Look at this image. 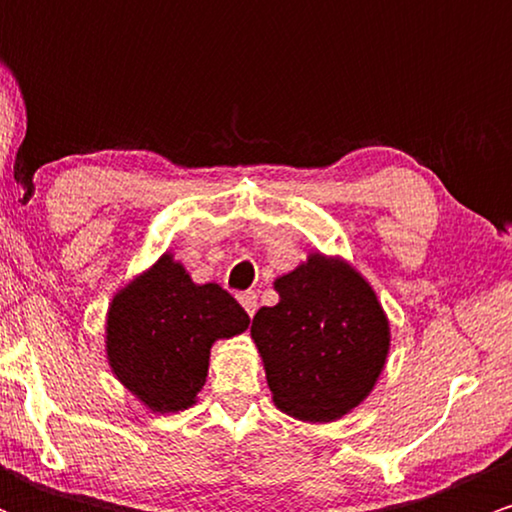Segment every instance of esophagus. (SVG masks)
Wrapping results in <instances>:
<instances>
[{
	"label": "esophagus",
	"mask_w": 512,
	"mask_h": 512,
	"mask_svg": "<svg viewBox=\"0 0 512 512\" xmlns=\"http://www.w3.org/2000/svg\"><path fill=\"white\" fill-rule=\"evenodd\" d=\"M238 301H240V305H243V308H245V313H248L250 317L255 315V310H257V293H255V291L240 293Z\"/></svg>",
	"instance_id": "1"
}]
</instances>
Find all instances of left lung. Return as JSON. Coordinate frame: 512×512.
I'll return each instance as SVG.
<instances>
[{"mask_svg":"<svg viewBox=\"0 0 512 512\" xmlns=\"http://www.w3.org/2000/svg\"><path fill=\"white\" fill-rule=\"evenodd\" d=\"M274 291L279 303L250 327L274 404L310 424L342 419L373 392L390 354L373 286L342 257L310 252Z\"/></svg>","mask_w":512,"mask_h":512,"instance_id":"8db88e82","label":"left lung"}]
</instances>
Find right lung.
Listing matches in <instances>:
<instances>
[{"instance_id":"obj_1","label":"right lung","mask_w":512,"mask_h":512,"mask_svg":"<svg viewBox=\"0 0 512 512\" xmlns=\"http://www.w3.org/2000/svg\"><path fill=\"white\" fill-rule=\"evenodd\" d=\"M250 317L219 284H195L173 252L113 296L105 315V354L122 385L154 414L197 402L211 346L248 330Z\"/></svg>"}]
</instances>
